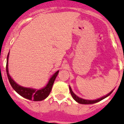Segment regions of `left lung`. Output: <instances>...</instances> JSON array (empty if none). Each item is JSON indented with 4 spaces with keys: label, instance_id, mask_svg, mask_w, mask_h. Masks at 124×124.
Returning <instances> with one entry per match:
<instances>
[{
    "label": "left lung",
    "instance_id": "left-lung-1",
    "mask_svg": "<svg viewBox=\"0 0 124 124\" xmlns=\"http://www.w3.org/2000/svg\"><path fill=\"white\" fill-rule=\"evenodd\" d=\"M70 93H71V96H73V98L75 99V100L78 102V103H79V104H94V103H96V102H100L102 100L104 99L106 97H108V96H109L110 94H111V93L113 92V91H112L111 92H110L109 94H108L106 96H104L103 97H102L101 98H98V99H96V100H85V99H83V98H80L78 96H77L73 92V91H72L71 88V87L70 86Z\"/></svg>",
    "mask_w": 124,
    "mask_h": 124
}]
</instances>
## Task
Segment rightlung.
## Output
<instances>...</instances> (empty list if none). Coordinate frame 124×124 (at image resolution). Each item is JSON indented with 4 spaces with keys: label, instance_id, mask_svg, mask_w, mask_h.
Segmentation results:
<instances>
[{
    "label": "right lung",
    "instance_id": "obj_1",
    "mask_svg": "<svg viewBox=\"0 0 124 124\" xmlns=\"http://www.w3.org/2000/svg\"><path fill=\"white\" fill-rule=\"evenodd\" d=\"M8 56L9 53L8 54L7 57V63H6V73L8 78L9 82L10 83L13 89L16 91L17 93L20 94V96L24 97L25 98H27L28 100H33V101H41V100H44L49 96L50 93L51 89H52L53 85L54 82V80L56 78V76L58 75V73L59 71L55 73L51 77L49 80L46 86L39 90H36L33 89L27 88V87H24L18 85L11 78V77L9 75L8 72Z\"/></svg>",
    "mask_w": 124,
    "mask_h": 124
}]
</instances>
